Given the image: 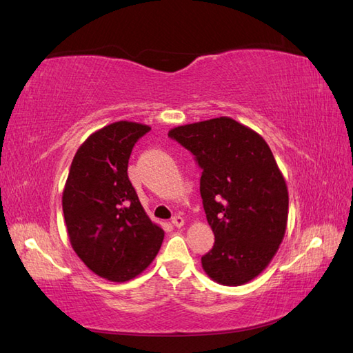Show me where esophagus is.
<instances>
[{
	"label": "esophagus",
	"mask_w": 353,
	"mask_h": 353,
	"mask_svg": "<svg viewBox=\"0 0 353 353\" xmlns=\"http://www.w3.org/2000/svg\"><path fill=\"white\" fill-rule=\"evenodd\" d=\"M171 224H173L174 227H183L185 225V219L180 216V215H176L173 219H171Z\"/></svg>",
	"instance_id": "esophagus-1"
}]
</instances>
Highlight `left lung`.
Here are the masks:
<instances>
[{
	"mask_svg": "<svg viewBox=\"0 0 353 353\" xmlns=\"http://www.w3.org/2000/svg\"><path fill=\"white\" fill-rule=\"evenodd\" d=\"M168 137L203 168L200 194L215 234L201 257L204 272L223 285L250 283L268 268L288 228V185L268 143L232 117L177 126Z\"/></svg>",
	"mask_w": 353,
	"mask_h": 353,
	"instance_id": "8db88e82",
	"label": "left lung"
}]
</instances>
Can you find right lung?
<instances>
[{"label": "right lung", "mask_w": 353, "mask_h": 353, "mask_svg": "<svg viewBox=\"0 0 353 353\" xmlns=\"http://www.w3.org/2000/svg\"><path fill=\"white\" fill-rule=\"evenodd\" d=\"M150 130L120 120L90 135L72 161L63 214L73 251L105 280L125 283L149 268L163 241L128 177L138 138Z\"/></svg>", "instance_id": "add662e5"}]
</instances>
